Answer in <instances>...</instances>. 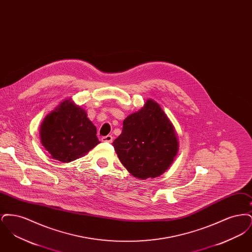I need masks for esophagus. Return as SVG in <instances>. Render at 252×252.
<instances>
[{"instance_id":"esophagus-1","label":"esophagus","mask_w":252,"mask_h":252,"mask_svg":"<svg viewBox=\"0 0 252 252\" xmlns=\"http://www.w3.org/2000/svg\"><path fill=\"white\" fill-rule=\"evenodd\" d=\"M101 140H102V142H104V143H111L112 140H113V137H112L111 135H108V136L102 137Z\"/></svg>"}]
</instances>
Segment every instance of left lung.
I'll list each match as a JSON object with an SVG mask.
<instances>
[{"instance_id": "8db88e82", "label": "left lung", "mask_w": 252, "mask_h": 252, "mask_svg": "<svg viewBox=\"0 0 252 252\" xmlns=\"http://www.w3.org/2000/svg\"><path fill=\"white\" fill-rule=\"evenodd\" d=\"M112 144L122 164L140 180L162 175L180 147L174 125L153 99L124 120L122 133Z\"/></svg>"}]
</instances>
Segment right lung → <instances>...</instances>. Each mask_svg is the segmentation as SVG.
<instances>
[{"label":"right lung","mask_w":252,"mask_h":252,"mask_svg":"<svg viewBox=\"0 0 252 252\" xmlns=\"http://www.w3.org/2000/svg\"><path fill=\"white\" fill-rule=\"evenodd\" d=\"M39 137L51 158L71 162L86 155L97 144L95 126L86 110L72 99H66L46 115L41 123Z\"/></svg>","instance_id":"obj_1"}]
</instances>
